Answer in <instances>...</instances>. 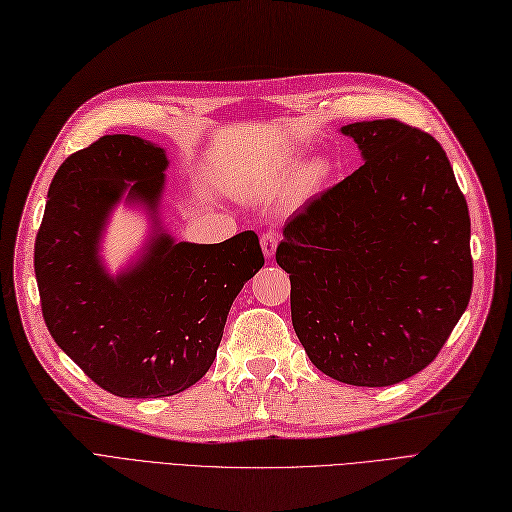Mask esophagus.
Segmentation results:
<instances>
[{
  "mask_svg": "<svg viewBox=\"0 0 512 512\" xmlns=\"http://www.w3.org/2000/svg\"><path fill=\"white\" fill-rule=\"evenodd\" d=\"M260 245H262L264 256L271 258L275 254V248H277V235L273 231H267L260 237Z\"/></svg>",
  "mask_w": 512,
  "mask_h": 512,
  "instance_id": "esophagus-1",
  "label": "esophagus"
}]
</instances>
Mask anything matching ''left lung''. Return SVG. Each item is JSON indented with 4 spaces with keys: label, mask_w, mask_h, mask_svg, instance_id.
Returning <instances> with one entry per match:
<instances>
[{
    "label": "left lung",
    "mask_w": 512,
    "mask_h": 512,
    "mask_svg": "<svg viewBox=\"0 0 512 512\" xmlns=\"http://www.w3.org/2000/svg\"><path fill=\"white\" fill-rule=\"evenodd\" d=\"M341 131L364 165L296 211L275 260L309 360L337 381L385 387L424 370L468 307L470 216L430 133L396 118Z\"/></svg>",
    "instance_id": "obj_1"
}]
</instances>
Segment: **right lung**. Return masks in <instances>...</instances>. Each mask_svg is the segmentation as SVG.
I'll return each instance as SVG.
<instances>
[{
	"mask_svg": "<svg viewBox=\"0 0 512 512\" xmlns=\"http://www.w3.org/2000/svg\"><path fill=\"white\" fill-rule=\"evenodd\" d=\"M165 169V150L142 137H99L55 173L35 237L50 337L120 398H163L195 385L216 358L235 296L264 264L252 231L211 245L161 235L133 271L105 275L97 258L105 216L125 190L156 207Z\"/></svg>",
	"mask_w": 512,
	"mask_h": 512,
	"instance_id": "add662e5",
	"label": "right lung"
}]
</instances>
